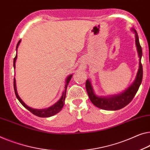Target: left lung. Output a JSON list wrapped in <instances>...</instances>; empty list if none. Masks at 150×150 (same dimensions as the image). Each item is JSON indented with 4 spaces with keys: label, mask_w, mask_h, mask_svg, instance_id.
<instances>
[{
    "label": "left lung",
    "mask_w": 150,
    "mask_h": 150,
    "mask_svg": "<svg viewBox=\"0 0 150 150\" xmlns=\"http://www.w3.org/2000/svg\"><path fill=\"white\" fill-rule=\"evenodd\" d=\"M133 31L135 33V44L137 46L138 55L140 58L139 69L138 70L135 81L121 94L115 96H112L110 98H101L98 97L95 95L90 81L88 79L87 80L86 88L89 99L92 102V104L98 108L107 110H117L124 108L132 101L134 96L139 89L143 78V67L142 62H141V59L142 57V46H140L137 33L135 30H133Z\"/></svg>",
    "instance_id": "8db88e82"
}]
</instances>
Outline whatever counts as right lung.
Masks as SVG:
<instances>
[{"mask_svg":"<svg viewBox=\"0 0 150 150\" xmlns=\"http://www.w3.org/2000/svg\"><path fill=\"white\" fill-rule=\"evenodd\" d=\"M20 42H21V40H19V42H18L17 44L16 50H17L18 46H19ZM17 57V56L16 54L15 57L14 58V61H13V67H14V68H15V61H16ZM72 76H73L72 75H69V77H67V80H66L65 86H64V90L63 91V93H62V96H61V99H60L59 101L57 102V103L52 105V106L49 107L48 108L42 109V110H37V109H33V108H30V107L27 106V105L25 103H24L23 101H22V100L19 98V96L17 94V89H16V84H15V83H15V78H14V81H13V86H14V90H15V96H16V97L18 99V100H19V101L20 102V103L23 105V106L25 107V108L28 109V110H30L31 112L34 115L37 116V117H43V118L44 117H52V116L56 115V114H57L58 112H59L62 110V107H63V106H64V99H65V97H66L67 88V86H68L69 81H70L71 77H72Z\"/></svg>","mask_w":150,"mask_h":150,"instance_id":"right-lung-1","label":"right lung"}]
</instances>
